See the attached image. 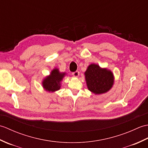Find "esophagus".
<instances>
[{
	"label": "esophagus",
	"instance_id": "esophagus-1",
	"mask_svg": "<svg viewBox=\"0 0 148 148\" xmlns=\"http://www.w3.org/2000/svg\"><path fill=\"white\" fill-rule=\"evenodd\" d=\"M72 76H73L75 77H77L78 76H79V72L78 71L74 72H73V73H72Z\"/></svg>",
	"mask_w": 148,
	"mask_h": 148
}]
</instances>
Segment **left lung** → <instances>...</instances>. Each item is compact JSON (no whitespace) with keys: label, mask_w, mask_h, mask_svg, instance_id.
<instances>
[{"label":"left lung","mask_w":148,"mask_h":148,"mask_svg":"<svg viewBox=\"0 0 148 148\" xmlns=\"http://www.w3.org/2000/svg\"><path fill=\"white\" fill-rule=\"evenodd\" d=\"M84 76L88 89L95 95L109 92L114 82V74L111 70L95 64H90L87 67Z\"/></svg>","instance_id":"left-lung-1"}]
</instances>
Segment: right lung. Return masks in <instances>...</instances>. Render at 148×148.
<instances>
[{
  "instance_id": "add662e5",
  "label": "right lung",
  "mask_w": 148,
  "mask_h": 148,
  "mask_svg": "<svg viewBox=\"0 0 148 148\" xmlns=\"http://www.w3.org/2000/svg\"><path fill=\"white\" fill-rule=\"evenodd\" d=\"M66 75L65 72H60L58 68L53 69L49 76H46L42 81L44 90L51 93L59 90L62 86V81Z\"/></svg>"
}]
</instances>
